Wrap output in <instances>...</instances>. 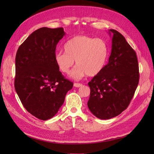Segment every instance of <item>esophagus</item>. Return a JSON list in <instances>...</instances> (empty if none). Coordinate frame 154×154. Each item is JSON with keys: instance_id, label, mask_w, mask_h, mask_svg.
I'll list each match as a JSON object with an SVG mask.
<instances>
[{"instance_id": "1", "label": "esophagus", "mask_w": 154, "mask_h": 154, "mask_svg": "<svg viewBox=\"0 0 154 154\" xmlns=\"http://www.w3.org/2000/svg\"><path fill=\"white\" fill-rule=\"evenodd\" d=\"M73 86L75 87H81L83 86V85L81 83H74Z\"/></svg>"}]
</instances>
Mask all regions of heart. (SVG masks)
I'll list each match as a JSON object with an SVG mask.
<instances>
[{
	"label": "heart",
	"instance_id": "heart-1",
	"mask_svg": "<svg viewBox=\"0 0 154 154\" xmlns=\"http://www.w3.org/2000/svg\"><path fill=\"white\" fill-rule=\"evenodd\" d=\"M65 52H57L54 61L62 73H69L74 62L77 66L71 73L75 80L85 75L94 77L105 67L109 57V47L103 38L78 35L71 38L63 45Z\"/></svg>",
	"mask_w": 154,
	"mask_h": 154
}]
</instances>
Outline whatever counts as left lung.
<instances>
[{"label": "left lung", "instance_id": "1", "mask_svg": "<svg viewBox=\"0 0 154 154\" xmlns=\"http://www.w3.org/2000/svg\"><path fill=\"white\" fill-rule=\"evenodd\" d=\"M109 34L112 36L109 62L88 83L91 89L88 108L102 120L112 119L127 109L140 76L135 51L118 31L111 29Z\"/></svg>", "mask_w": 154, "mask_h": 154}]
</instances>
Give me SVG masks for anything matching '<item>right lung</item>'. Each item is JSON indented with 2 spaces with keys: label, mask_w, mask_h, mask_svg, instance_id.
<instances>
[{
  "label": "right lung",
  "mask_w": 154,
  "mask_h": 154,
  "mask_svg": "<svg viewBox=\"0 0 154 154\" xmlns=\"http://www.w3.org/2000/svg\"><path fill=\"white\" fill-rule=\"evenodd\" d=\"M63 28L43 27L20 45L16 55L14 87L23 106L38 119L54 116L73 83L65 79L54 61Z\"/></svg>",
  "instance_id": "add662e5"
}]
</instances>
